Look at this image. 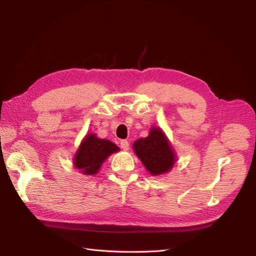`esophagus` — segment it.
Returning <instances> with one entry per match:
<instances>
[{"mask_svg":"<svg viewBox=\"0 0 256 256\" xmlns=\"http://www.w3.org/2000/svg\"><path fill=\"white\" fill-rule=\"evenodd\" d=\"M120 144V148L124 150H127L129 148V142L127 140H122Z\"/></svg>","mask_w":256,"mask_h":256,"instance_id":"1","label":"esophagus"}]
</instances>
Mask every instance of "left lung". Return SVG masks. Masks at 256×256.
Masks as SVG:
<instances>
[{
    "label": "left lung",
    "instance_id": "1",
    "mask_svg": "<svg viewBox=\"0 0 256 256\" xmlns=\"http://www.w3.org/2000/svg\"><path fill=\"white\" fill-rule=\"evenodd\" d=\"M136 156L152 175L164 174L175 164V154L162 131L152 128L150 136L134 143Z\"/></svg>",
    "mask_w": 256,
    "mask_h": 256
}]
</instances>
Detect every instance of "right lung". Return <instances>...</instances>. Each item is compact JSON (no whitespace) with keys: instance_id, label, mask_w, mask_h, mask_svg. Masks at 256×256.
Wrapping results in <instances>:
<instances>
[{"instance_id":"right-lung-1","label":"right lung","mask_w":256,"mask_h":256,"mask_svg":"<svg viewBox=\"0 0 256 256\" xmlns=\"http://www.w3.org/2000/svg\"><path fill=\"white\" fill-rule=\"evenodd\" d=\"M118 150V147L109 140H102L95 134H88L76 154L74 166L85 175H94L98 173L106 157Z\"/></svg>"}]
</instances>
